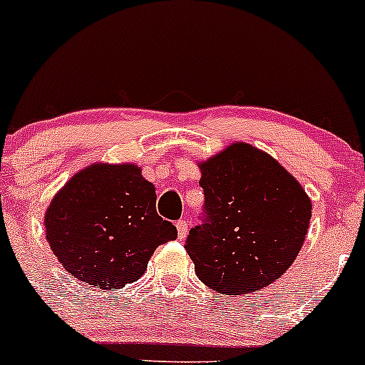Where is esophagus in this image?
Masks as SVG:
<instances>
[{"instance_id":"34e87169","label":"esophagus","mask_w":365,"mask_h":365,"mask_svg":"<svg viewBox=\"0 0 365 365\" xmlns=\"http://www.w3.org/2000/svg\"><path fill=\"white\" fill-rule=\"evenodd\" d=\"M175 226H178L179 240H184V237L187 236V231H190V226H187V222H186V220H179V222L175 224Z\"/></svg>"}]
</instances>
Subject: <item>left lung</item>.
<instances>
[{"label": "left lung", "mask_w": 365, "mask_h": 365, "mask_svg": "<svg viewBox=\"0 0 365 365\" xmlns=\"http://www.w3.org/2000/svg\"><path fill=\"white\" fill-rule=\"evenodd\" d=\"M203 222L186 252L200 281L222 294L259 292L281 277L305 241L312 203L271 155L232 143L200 163Z\"/></svg>", "instance_id": "1"}]
</instances>
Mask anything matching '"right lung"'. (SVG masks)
Returning a JSON list of instances; mask_svg holds the SVG:
<instances>
[{"mask_svg":"<svg viewBox=\"0 0 365 365\" xmlns=\"http://www.w3.org/2000/svg\"><path fill=\"white\" fill-rule=\"evenodd\" d=\"M155 203V186L138 165L93 163L51 200L46 240L76 279L118 289L139 279L155 250L178 237Z\"/></svg>","mask_w":365,"mask_h":365,"instance_id":"right-lung-1","label":"right lung"}]
</instances>
